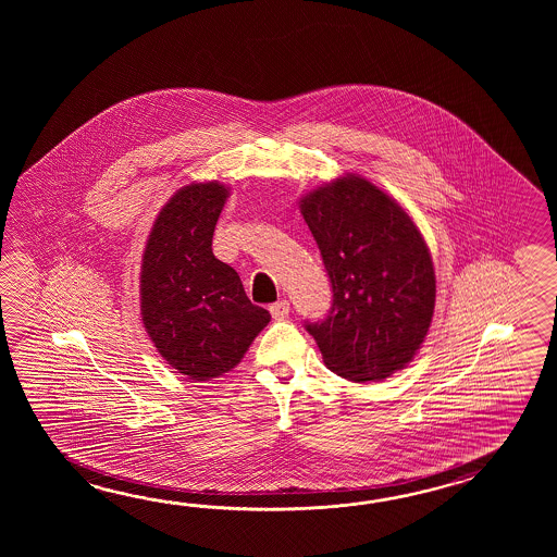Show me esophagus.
<instances>
[{
    "mask_svg": "<svg viewBox=\"0 0 557 557\" xmlns=\"http://www.w3.org/2000/svg\"><path fill=\"white\" fill-rule=\"evenodd\" d=\"M288 310H290L288 300H278V302L271 305V314H273L274 320L286 319V317H288Z\"/></svg>",
    "mask_w": 557,
    "mask_h": 557,
    "instance_id": "34e87169",
    "label": "esophagus"
}]
</instances>
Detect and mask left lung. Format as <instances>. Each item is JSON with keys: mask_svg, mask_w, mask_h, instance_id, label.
Wrapping results in <instances>:
<instances>
[{"mask_svg": "<svg viewBox=\"0 0 557 557\" xmlns=\"http://www.w3.org/2000/svg\"><path fill=\"white\" fill-rule=\"evenodd\" d=\"M332 284V307L305 322L324 364L352 382L403 370L426 338L436 276L414 221L360 175L336 178L300 199Z\"/></svg>", "mask_w": 557, "mask_h": 557, "instance_id": "obj_1", "label": "left lung"}]
</instances>
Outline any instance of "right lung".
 Segmentation results:
<instances>
[{
  "mask_svg": "<svg viewBox=\"0 0 557 557\" xmlns=\"http://www.w3.org/2000/svg\"><path fill=\"white\" fill-rule=\"evenodd\" d=\"M225 185L190 183L154 221L141 264V317L166 364L195 382L237 367L269 310L252 305L237 271L213 255Z\"/></svg>",
  "mask_w": 557,
  "mask_h": 557,
  "instance_id": "obj_1",
  "label": "right lung"
}]
</instances>
